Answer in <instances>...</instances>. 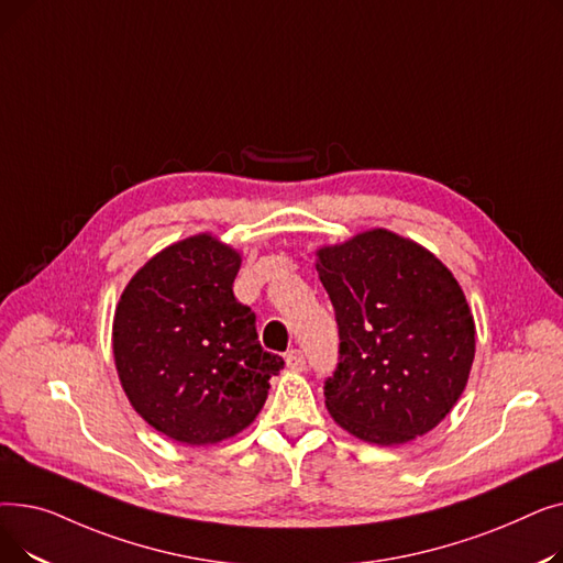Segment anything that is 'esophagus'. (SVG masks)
Returning <instances> with one entry per match:
<instances>
[{
	"label": "esophagus",
	"mask_w": 563,
	"mask_h": 563,
	"mask_svg": "<svg viewBox=\"0 0 563 563\" xmlns=\"http://www.w3.org/2000/svg\"><path fill=\"white\" fill-rule=\"evenodd\" d=\"M285 363H287V367L294 369V372L306 369V356H303V351H301V349H289V351L285 353Z\"/></svg>",
	"instance_id": "obj_1"
}]
</instances>
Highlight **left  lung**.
I'll use <instances>...</instances> for the list:
<instances>
[{
	"instance_id": "8db88e82",
	"label": "left lung",
	"mask_w": 563,
	"mask_h": 563,
	"mask_svg": "<svg viewBox=\"0 0 563 563\" xmlns=\"http://www.w3.org/2000/svg\"><path fill=\"white\" fill-rule=\"evenodd\" d=\"M317 255L340 335L323 383L333 420L386 448L424 435L459 401L475 361L463 289L435 255L383 228Z\"/></svg>"
}]
</instances>
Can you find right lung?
Instances as JSON below:
<instances>
[{
    "label": "right lung",
    "mask_w": 563,
    "mask_h": 563,
    "mask_svg": "<svg viewBox=\"0 0 563 563\" xmlns=\"http://www.w3.org/2000/svg\"><path fill=\"white\" fill-rule=\"evenodd\" d=\"M242 257L210 234L177 242L125 287L113 358L139 416L185 445L246 429L285 361L264 351L255 312L234 299Z\"/></svg>",
    "instance_id": "right-lung-1"
}]
</instances>
